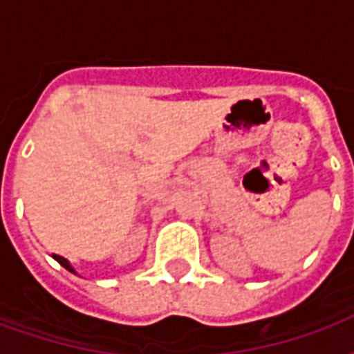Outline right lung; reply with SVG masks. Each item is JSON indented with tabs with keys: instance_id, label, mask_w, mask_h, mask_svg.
I'll use <instances>...</instances> for the list:
<instances>
[{
	"instance_id": "right-lung-1",
	"label": "right lung",
	"mask_w": 354,
	"mask_h": 354,
	"mask_svg": "<svg viewBox=\"0 0 354 354\" xmlns=\"http://www.w3.org/2000/svg\"><path fill=\"white\" fill-rule=\"evenodd\" d=\"M53 258H55V260H57L58 263H60V266L64 267V269H68V271H70V273L77 274V271H75V267H73L72 263H70V261L66 260V258H62V256H57V254H55V256H53Z\"/></svg>"
}]
</instances>
